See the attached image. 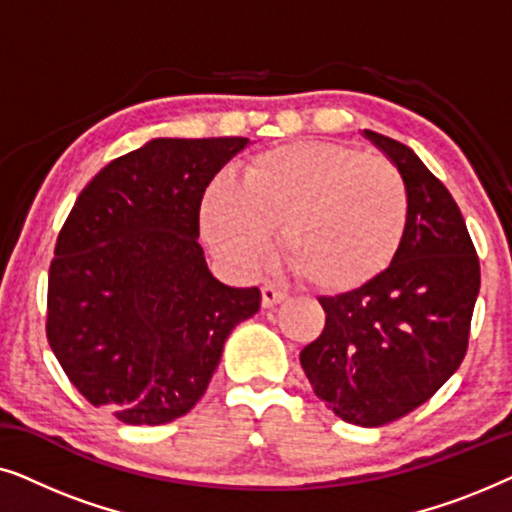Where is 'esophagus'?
<instances>
[{
	"label": "esophagus",
	"instance_id": "34e87169",
	"mask_svg": "<svg viewBox=\"0 0 512 512\" xmlns=\"http://www.w3.org/2000/svg\"><path fill=\"white\" fill-rule=\"evenodd\" d=\"M261 293H263V307H272V305L282 303V300L286 298V293L282 289H277L275 284H265Z\"/></svg>",
	"mask_w": 512,
	"mask_h": 512
}]
</instances>
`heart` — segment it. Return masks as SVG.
I'll return each instance as SVG.
<instances>
[{"mask_svg":"<svg viewBox=\"0 0 512 512\" xmlns=\"http://www.w3.org/2000/svg\"><path fill=\"white\" fill-rule=\"evenodd\" d=\"M212 249L240 275L268 263L275 228L300 277L326 293L361 289L405 242L410 191L387 158L345 144L293 142L247 160L240 184L216 177L200 207Z\"/></svg>","mask_w":512,"mask_h":512,"instance_id":"1","label":"heart"}]
</instances>
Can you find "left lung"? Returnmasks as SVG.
<instances>
[{"mask_svg":"<svg viewBox=\"0 0 512 512\" xmlns=\"http://www.w3.org/2000/svg\"><path fill=\"white\" fill-rule=\"evenodd\" d=\"M363 135L408 184V233L387 272L319 298L326 326L300 352V366L340 419L384 426L429 401L464 361L480 261L443 181L410 146L373 130Z\"/></svg>","mask_w":512,"mask_h":512,"instance_id":"8db88e82","label":"left lung"}]
</instances>
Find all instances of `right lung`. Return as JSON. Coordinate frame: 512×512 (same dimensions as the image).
Instances as JSON below:
<instances>
[{
  "mask_svg": "<svg viewBox=\"0 0 512 512\" xmlns=\"http://www.w3.org/2000/svg\"><path fill=\"white\" fill-rule=\"evenodd\" d=\"M247 137L151 139L76 198L48 270L46 338L69 382L123 424H167L207 391L223 342L261 291L221 284L198 244L200 202Z\"/></svg>",
  "mask_w": 512,
  "mask_h": 512,
  "instance_id": "right-lung-1",
  "label": "right lung"
}]
</instances>
